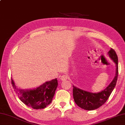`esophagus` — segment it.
<instances>
[{
  "label": "esophagus",
  "mask_w": 125,
  "mask_h": 125,
  "mask_svg": "<svg viewBox=\"0 0 125 125\" xmlns=\"http://www.w3.org/2000/svg\"><path fill=\"white\" fill-rule=\"evenodd\" d=\"M67 78H68V76L67 75H62L60 77V79L62 81H64L65 80H67Z\"/></svg>",
  "instance_id": "esophagus-1"
}]
</instances>
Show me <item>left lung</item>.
Returning <instances> with one entry per match:
<instances>
[{"label": "left lung", "mask_w": 125, "mask_h": 125, "mask_svg": "<svg viewBox=\"0 0 125 125\" xmlns=\"http://www.w3.org/2000/svg\"><path fill=\"white\" fill-rule=\"evenodd\" d=\"M109 57L116 64L115 78L104 90L97 93H92L80 89L73 86V94L74 101L79 107L85 110H92L98 109L105 103L116 86L118 76V58L116 52L112 48L108 52Z\"/></svg>", "instance_id": "left-lung-1"}]
</instances>
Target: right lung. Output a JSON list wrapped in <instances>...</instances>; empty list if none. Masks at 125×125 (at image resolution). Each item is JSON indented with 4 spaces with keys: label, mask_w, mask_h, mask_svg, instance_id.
Instances as JSON below:
<instances>
[{
    "label": "right lung",
    "mask_w": 125,
    "mask_h": 125,
    "mask_svg": "<svg viewBox=\"0 0 125 125\" xmlns=\"http://www.w3.org/2000/svg\"><path fill=\"white\" fill-rule=\"evenodd\" d=\"M11 83L20 100L26 105L35 109L46 108L51 103L58 86L56 78L46 81L32 90L19 89L15 85L12 78Z\"/></svg>",
    "instance_id": "right-lung-1"
}]
</instances>
